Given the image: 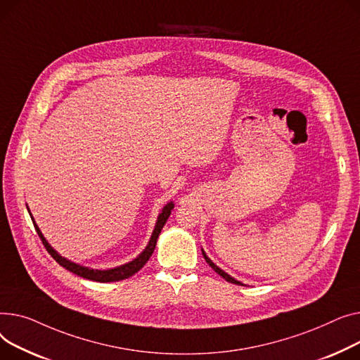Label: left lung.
I'll return each instance as SVG.
<instances>
[{"instance_id":"1","label":"left lung","mask_w":360,"mask_h":360,"mask_svg":"<svg viewBox=\"0 0 360 360\" xmlns=\"http://www.w3.org/2000/svg\"><path fill=\"white\" fill-rule=\"evenodd\" d=\"M202 255H203V257H205V260H206V263H207V264H209V266H210V267H212V269H214V270H215V271H217V273H218V274H219V276H222V278H224V279H225V281H226V282H231V283H236V285H243V283H241V282H238V281H236V279H234V278H231V276H229V274H228V273H225V271H224V270H221V269H219V267H218V266H217V264H215V263H214V262H212V260H210V259H209V257H207V256H206V255H205V251H203V250H202Z\"/></svg>"}]
</instances>
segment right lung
<instances>
[{
    "mask_svg": "<svg viewBox=\"0 0 360 360\" xmlns=\"http://www.w3.org/2000/svg\"><path fill=\"white\" fill-rule=\"evenodd\" d=\"M173 207H174L173 202L167 203V205L164 206L162 212H161L160 217H158V221H157V225H155V229H154V232H153L150 243H148L146 248L141 252V255H139L134 262L126 263V264L119 266V267H115V269H109V270H94V269H89V267H82V266H79V264H75V263H72V262H70V260H67V259H63L62 256H59L58 252L49 245V243L45 240V237L41 236V232H40L39 226L36 225L33 217H32V215H30V217H32L33 225H34V228H36V232L39 234L41 243H44V245H45V248L48 250L49 255H51L62 267H65L67 270L72 271L74 274H77V276H81V278H84V279L105 283V282H119V281H123V279H128V278L134 276V274H135L136 271H139V270L145 266V263H146L148 260H150V257L153 256L155 244H157V238H158V236H160V232H161L164 224L167 222L168 217H170ZM29 212H30V210H29Z\"/></svg>",
    "mask_w": 360,
    "mask_h": 360,
    "instance_id": "add662e5",
    "label": "right lung"
}]
</instances>
